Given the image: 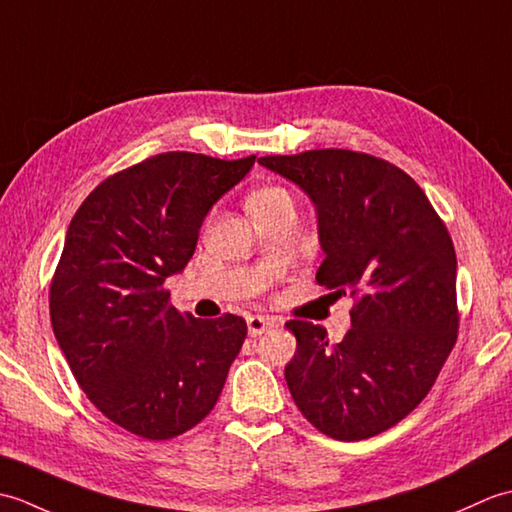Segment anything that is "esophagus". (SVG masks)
<instances>
[{
  "instance_id": "1",
  "label": "esophagus",
  "mask_w": 512,
  "mask_h": 512,
  "mask_svg": "<svg viewBox=\"0 0 512 512\" xmlns=\"http://www.w3.org/2000/svg\"><path fill=\"white\" fill-rule=\"evenodd\" d=\"M246 325H248L250 336H259V334L268 332L270 328H275V319L262 317V314H250V317L246 319Z\"/></svg>"
}]
</instances>
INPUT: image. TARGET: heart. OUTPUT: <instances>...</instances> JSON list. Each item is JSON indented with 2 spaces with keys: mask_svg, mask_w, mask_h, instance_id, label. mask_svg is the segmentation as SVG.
<instances>
[{
  "mask_svg": "<svg viewBox=\"0 0 512 512\" xmlns=\"http://www.w3.org/2000/svg\"><path fill=\"white\" fill-rule=\"evenodd\" d=\"M290 200V195L279 189V187H264V189H257L248 195V211L250 213H257V211H266L270 206H275L277 202H284Z\"/></svg>",
  "mask_w": 512,
  "mask_h": 512,
  "instance_id": "obj_1",
  "label": "heart"
}]
</instances>
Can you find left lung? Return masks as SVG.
I'll return each instance as SVG.
<instances>
[{
	"instance_id": "obj_1",
	"label": "left lung",
	"mask_w": 512,
	"mask_h": 512,
	"mask_svg": "<svg viewBox=\"0 0 512 512\" xmlns=\"http://www.w3.org/2000/svg\"><path fill=\"white\" fill-rule=\"evenodd\" d=\"M259 165L295 182L317 211V281L356 295L352 328L288 321L297 352L286 383L334 440L378 436L416 409L458 339V259L447 226L405 171L358 151L312 149Z\"/></svg>"
}]
</instances>
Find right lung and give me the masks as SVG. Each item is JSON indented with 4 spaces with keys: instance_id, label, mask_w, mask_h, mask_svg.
<instances>
[{
    "instance_id": "1",
    "label": "right lung",
    "mask_w": 512,
    "mask_h": 512,
    "mask_svg": "<svg viewBox=\"0 0 512 512\" xmlns=\"http://www.w3.org/2000/svg\"><path fill=\"white\" fill-rule=\"evenodd\" d=\"M253 165L255 156L158 154L103 180L65 233L50 286L54 336L85 396L140 438H176L209 416L242 350V317L180 314L165 281Z\"/></svg>"
}]
</instances>
